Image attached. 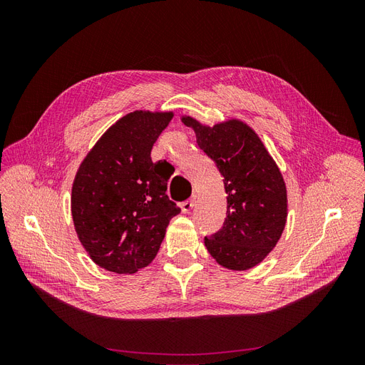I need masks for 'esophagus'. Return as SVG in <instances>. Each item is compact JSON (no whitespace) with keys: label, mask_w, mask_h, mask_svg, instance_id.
Returning <instances> with one entry per match:
<instances>
[{"label":"esophagus","mask_w":365,"mask_h":365,"mask_svg":"<svg viewBox=\"0 0 365 365\" xmlns=\"http://www.w3.org/2000/svg\"><path fill=\"white\" fill-rule=\"evenodd\" d=\"M195 202H196V196H193V197H190V200L181 202L182 213H190V210L195 207Z\"/></svg>","instance_id":"obj_1"}]
</instances>
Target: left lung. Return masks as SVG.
<instances>
[{"label":"left lung","mask_w":365,"mask_h":365,"mask_svg":"<svg viewBox=\"0 0 365 365\" xmlns=\"http://www.w3.org/2000/svg\"><path fill=\"white\" fill-rule=\"evenodd\" d=\"M181 121L224 178L227 217L217 233L204 237L220 267L247 271L257 267L280 240L288 219V190L277 163L248 123L227 118L208 126L192 115Z\"/></svg>","instance_id":"obj_1"}]
</instances>
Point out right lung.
Wrapping results in <instances>:
<instances>
[{
  "label": "right lung",
  "instance_id": "obj_1",
  "mask_svg": "<svg viewBox=\"0 0 365 365\" xmlns=\"http://www.w3.org/2000/svg\"><path fill=\"white\" fill-rule=\"evenodd\" d=\"M173 111L137 109L118 118L86 153L71 187L77 239L106 271L134 274L155 259L181 210L169 200L170 165L150 150Z\"/></svg>",
  "mask_w": 365,
  "mask_h": 365
}]
</instances>
